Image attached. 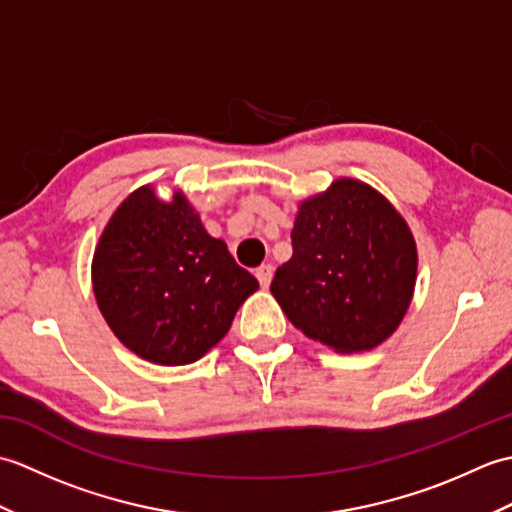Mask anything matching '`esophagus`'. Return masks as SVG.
I'll return each mask as SVG.
<instances>
[{"mask_svg": "<svg viewBox=\"0 0 512 512\" xmlns=\"http://www.w3.org/2000/svg\"><path fill=\"white\" fill-rule=\"evenodd\" d=\"M273 273H275V268L270 266V264L259 266V268L255 270V277L259 279V284H262V288H268V286H270V281H273Z\"/></svg>", "mask_w": 512, "mask_h": 512, "instance_id": "34e87169", "label": "esophagus"}]
</instances>
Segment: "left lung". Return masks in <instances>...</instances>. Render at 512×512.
I'll return each mask as SVG.
<instances>
[{"label": "left lung", "mask_w": 512, "mask_h": 512, "mask_svg": "<svg viewBox=\"0 0 512 512\" xmlns=\"http://www.w3.org/2000/svg\"><path fill=\"white\" fill-rule=\"evenodd\" d=\"M292 257L270 292L290 323L341 354L374 350L396 332L413 299L418 248L383 193L336 178L299 202Z\"/></svg>", "instance_id": "obj_1"}]
</instances>
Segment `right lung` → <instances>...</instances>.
<instances>
[{
    "mask_svg": "<svg viewBox=\"0 0 512 512\" xmlns=\"http://www.w3.org/2000/svg\"><path fill=\"white\" fill-rule=\"evenodd\" d=\"M92 288L127 350L156 365H189L220 343L259 288L211 237L180 189L160 200L151 184L118 204L96 244Z\"/></svg>",
    "mask_w": 512,
    "mask_h": 512,
    "instance_id": "1",
    "label": "right lung"
}]
</instances>
